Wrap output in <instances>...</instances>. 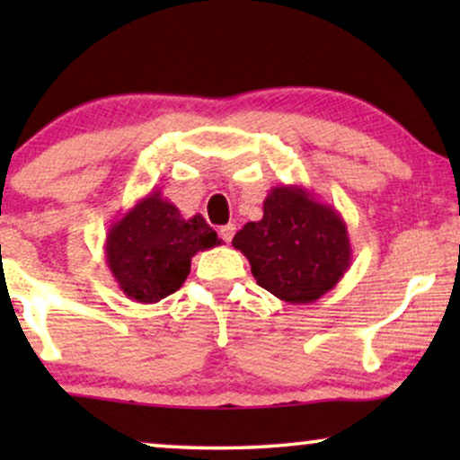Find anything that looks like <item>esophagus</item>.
Listing matches in <instances>:
<instances>
[{
    "label": "esophagus",
    "instance_id": "obj_1",
    "mask_svg": "<svg viewBox=\"0 0 460 460\" xmlns=\"http://www.w3.org/2000/svg\"><path fill=\"white\" fill-rule=\"evenodd\" d=\"M234 232H236L234 224H226V226H222V228H219V236L224 238V243H230L232 236H234Z\"/></svg>",
    "mask_w": 460,
    "mask_h": 460
}]
</instances>
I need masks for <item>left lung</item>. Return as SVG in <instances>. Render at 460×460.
Listing matches in <instances>:
<instances>
[{"label":"left lung","mask_w":460,"mask_h":460,"mask_svg":"<svg viewBox=\"0 0 460 460\" xmlns=\"http://www.w3.org/2000/svg\"><path fill=\"white\" fill-rule=\"evenodd\" d=\"M247 257L257 285L293 305L329 293L351 263L348 224L335 207L305 186H274L263 217L232 238Z\"/></svg>","instance_id":"left-lung-1"}]
</instances>
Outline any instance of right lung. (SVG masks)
<instances>
[{
    "label": "right lung",
    "mask_w": 460,
    "mask_h": 460,
    "mask_svg": "<svg viewBox=\"0 0 460 460\" xmlns=\"http://www.w3.org/2000/svg\"><path fill=\"white\" fill-rule=\"evenodd\" d=\"M222 244L203 216L181 217L178 207L150 190L111 224L104 253L112 279L131 301L156 304L178 291L199 251Z\"/></svg>",
    "instance_id": "obj_1"
}]
</instances>
